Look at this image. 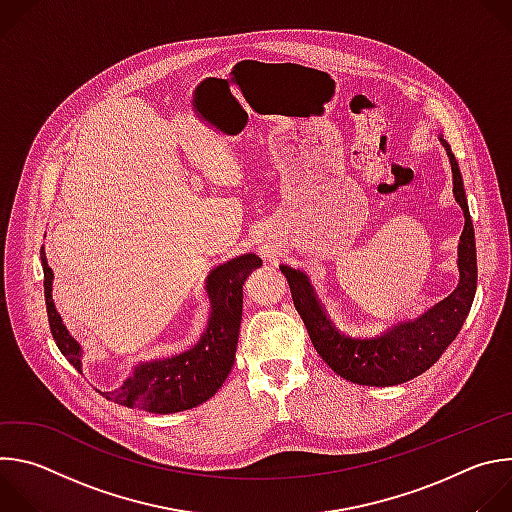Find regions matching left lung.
<instances>
[{"label":"left lung","mask_w":512,"mask_h":512,"mask_svg":"<svg viewBox=\"0 0 512 512\" xmlns=\"http://www.w3.org/2000/svg\"><path fill=\"white\" fill-rule=\"evenodd\" d=\"M440 139L452 164L454 196L466 218L458 251L460 283L454 289V294L433 306L419 320L403 322L383 336L352 338L336 330V326L330 322L304 271L287 265L279 267L289 283L294 306L308 328L314 348L328 367L346 381L369 387H391L423 375L454 342L470 312L478 281L474 227L458 162L448 141L444 137Z\"/></svg>","instance_id":"obj_1"}]
</instances>
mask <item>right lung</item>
I'll return each mask as SVG.
<instances>
[{"instance_id": "add662e5", "label": "right lung", "mask_w": 512, "mask_h": 512, "mask_svg": "<svg viewBox=\"0 0 512 512\" xmlns=\"http://www.w3.org/2000/svg\"><path fill=\"white\" fill-rule=\"evenodd\" d=\"M40 257L52 338L72 367L81 371V346L66 332L54 310L52 269L44 251H40ZM259 265L261 259L249 253L216 267L206 281L212 312L200 342L184 354L141 364L119 389L103 395L123 407L150 413H176L210 399L231 373L243 314V283L251 269Z\"/></svg>"}]
</instances>
